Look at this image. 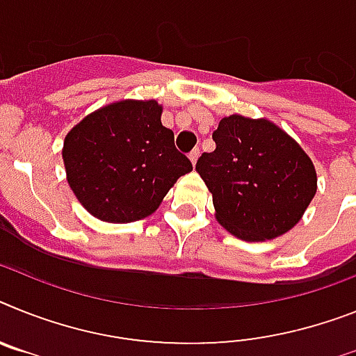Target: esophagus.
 <instances>
[{
    "instance_id": "esophagus-1",
    "label": "esophagus",
    "mask_w": 356,
    "mask_h": 356,
    "mask_svg": "<svg viewBox=\"0 0 356 356\" xmlns=\"http://www.w3.org/2000/svg\"><path fill=\"white\" fill-rule=\"evenodd\" d=\"M199 154H201V152H199V150H197V148H195V150H192V152H190V155H188V157H190V161H192L193 166H195L197 159H199Z\"/></svg>"
}]
</instances>
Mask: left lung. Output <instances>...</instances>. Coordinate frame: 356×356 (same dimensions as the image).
<instances>
[{"label": "left lung", "mask_w": 356, "mask_h": 356, "mask_svg": "<svg viewBox=\"0 0 356 356\" xmlns=\"http://www.w3.org/2000/svg\"><path fill=\"white\" fill-rule=\"evenodd\" d=\"M211 137L215 150L195 170L220 226L248 243L293 228L316 193L315 166L300 145L268 119L237 113L220 119Z\"/></svg>", "instance_id": "1"}]
</instances>
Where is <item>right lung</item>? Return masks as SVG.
I'll list each match as a JSON object with an SVG mask.
<instances>
[{"label":"right lung","instance_id":"obj_1","mask_svg":"<svg viewBox=\"0 0 356 356\" xmlns=\"http://www.w3.org/2000/svg\"><path fill=\"white\" fill-rule=\"evenodd\" d=\"M157 101L106 104L77 122L63 143L67 181L88 213L104 222H134L154 213L170 188L192 172Z\"/></svg>","mask_w":356,"mask_h":356}]
</instances>
